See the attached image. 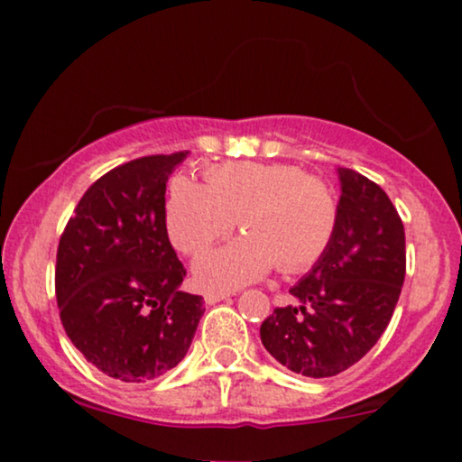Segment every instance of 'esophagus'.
Returning a JSON list of instances; mask_svg holds the SVG:
<instances>
[{
  "label": "esophagus",
  "mask_w": 462,
  "mask_h": 462,
  "mask_svg": "<svg viewBox=\"0 0 462 462\" xmlns=\"http://www.w3.org/2000/svg\"><path fill=\"white\" fill-rule=\"evenodd\" d=\"M230 295L235 293H230V291H208V293H204V301L206 304H217V301L227 300Z\"/></svg>",
  "instance_id": "1"
}]
</instances>
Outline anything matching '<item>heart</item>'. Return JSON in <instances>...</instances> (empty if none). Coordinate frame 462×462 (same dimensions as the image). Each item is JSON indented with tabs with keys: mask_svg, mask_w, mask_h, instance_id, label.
Wrapping results in <instances>:
<instances>
[{
	"mask_svg": "<svg viewBox=\"0 0 462 462\" xmlns=\"http://www.w3.org/2000/svg\"><path fill=\"white\" fill-rule=\"evenodd\" d=\"M206 184L187 176L169 182L164 227L182 254H201L241 224L245 235L204 254L195 275L204 286H241L278 264L304 272L330 247L338 198L319 176L282 162H224L204 169Z\"/></svg>",
	"mask_w": 462,
	"mask_h": 462,
	"instance_id": "1",
	"label": "heart"
}]
</instances>
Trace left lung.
I'll return each instance as SVG.
<instances>
[{"label": "left lung", "mask_w": 462, "mask_h": 462, "mask_svg": "<svg viewBox=\"0 0 462 462\" xmlns=\"http://www.w3.org/2000/svg\"><path fill=\"white\" fill-rule=\"evenodd\" d=\"M341 199L330 247L293 289V304L261 326L263 346L295 374L330 378L358 363L393 317L406 275L404 224L389 195L338 167Z\"/></svg>", "instance_id": "obj_1"}]
</instances>
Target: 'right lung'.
Instances as JSON below:
<instances>
[{
	"instance_id": "right-lung-1",
	"label": "right lung",
	"mask_w": 462,
	"mask_h": 462,
	"mask_svg": "<svg viewBox=\"0 0 462 462\" xmlns=\"http://www.w3.org/2000/svg\"><path fill=\"white\" fill-rule=\"evenodd\" d=\"M189 152L110 169L78 201L56 254V300L67 337L121 383H147L187 356L204 315L180 291L187 269L164 227V190Z\"/></svg>"
}]
</instances>
